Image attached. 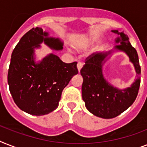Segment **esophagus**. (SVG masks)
Instances as JSON below:
<instances>
[{
  "label": "esophagus",
  "mask_w": 147,
  "mask_h": 147,
  "mask_svg": "<svg viewBox=\"0 0 147 147\" xmlns=\"http://www.w3.org/2000/svg\"><path fill=\"white\" fill-rule=\"evenodd\" d=\"M83 66V63L82 62H78V64H77V68H78V71H80L81 69L82 68Z\"/></svg>",
  "instance_id": "obj_1"
}]
</instances>
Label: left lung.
<instances>
[{
	"instance_id": "1",
	"label": "left lung",
	"mask_w": 147,
	"mask_h": 147,
	"mask_svg": "<svg viewBox=\"0 0 147 147\" xmlns=\"http://www.w3.org/2000/svg\"><path fill=\"white\" fill-rule=\"evenodd\" d=\"M117 33L121 38H117L115 48L124 51L134 63L137 73V79L132 86L124 90H119L112 87L103 77L101 65L107 54L93 53L86 58L85 64L81 69L83 77L82 99L87 109L92 114L101 118L111 119L116 117L127 109L136 100L140 85V65L137 50L131 46L127 36L123 33Z\"/></svg>"
}]
</instances>
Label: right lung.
Here are the masks:
<instances>
[{
    "label": "right lung",
    "instance_id": "1",
    "mask_svg": "<svg viewBox=\"0 0 147 147\" xmlns=\"http://www.w3.org/2000/svg\"><path fill=\"white\" fill-rule=\"evenodd\" d=\"M47 36L40 27L25 33L13 51L8 69V85L15 104L22 111L36 116L57 108L62 91L78 72L77 62L65 63L53 54L36 64L33 49L42 42L56 50L63 48L59 40Z\"/></svg>",
    "mask_w": 147,
    "mask_h": 147
}]
</instances>
